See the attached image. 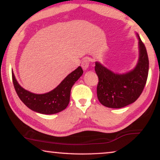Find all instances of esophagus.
<instances>
[{
  "mask_svg": "<svg viewBox=\"0 0 160 160\" xmlns=\"http://www.w3.org/2000/svg\"><path fill=\"white\" fill-rule=\"evenodd\" d=\"M89 62H90V59L88 57H86L83 58V60L82 62V67L83 70H87L88 68V66H89Z\"/></svg>",
  "mask_w": 160,
  "mask_h": 160,
  "instance_id": "34e87169",
  "label": "esophagus"
}]
</instances>
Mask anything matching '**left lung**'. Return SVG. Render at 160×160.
Instances as JSON below:
<instances>
[{
	"instance_id": "obj_1",
	"label": "left lung",
	"mask_w": 160,
	"mask_h": 160,
	"mask_svg": "<svg viewBox=\"0 0 160 160\" xmlns=\"http://www.w3.org/2000/svg\"><path fill=\"white\" fill-rule=\"evenodd\" d=\"M139 59L129 72L117 73L102 63H95V72L99 78L97 97L101 104L109 108L119 109L134 102L141 95L149 72V58L145 46L139 36Z\"/></svg>"
}]
</instances>
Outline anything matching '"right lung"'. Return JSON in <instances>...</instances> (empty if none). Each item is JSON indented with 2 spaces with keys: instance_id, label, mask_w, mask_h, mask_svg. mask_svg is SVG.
Listing matches in <instances>:
<instances>
[{
  "instance_id": "add662e5",
  "label": "right lung",
  "mask_w": 160,
  "mask_h": 160,
  "mask_svg": "<svg viewBox=\"0 0 160 160\" xmlns=\"http://www.w3.org/2000/svg\"><path fill=\"white\" fill-rule=\"evenodd\" d=\"M83 74L81 66L69 73L54 89L46 94H33L24 89L17 82L12 71L15 90L20 99L27 107L43 114H53L65 109L69 103L71 89Z\"/></svg>"
}]
</instances>
